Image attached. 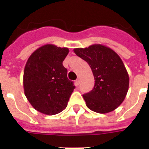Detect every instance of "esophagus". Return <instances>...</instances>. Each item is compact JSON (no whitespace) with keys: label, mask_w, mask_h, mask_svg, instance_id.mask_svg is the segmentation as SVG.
<instances>
[{"label":"esophagus","mask_w":149,"mask_h":149,"mask_svg":"<svg viewBox=\"0 0 149 149\" xmlns=\"http://www.w3.org/2000/svg\"><path fill=\"white\" fill-rule=\"evenodd\" d=\"M81 84V81H80V78H77V80L75 81V84H76V86H78L79 84Z\"/></svg>","instance_id":"34e87169"}]
</instances>
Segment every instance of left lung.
I'll list each match as a JSON object with an SVG mask.
<instances>
[{
  "label": "left lung",
  "mask_w": 149,
  "mask_h": 149,
  "mask_svg": "<svg viewBox=\"0 0 149 149\" xmlns=\"http://www.w3.org/2000/svg\"><path fill=\"white\" fill-rule=\"evenodd\" d=\"M87 62L95 78L93 90L83 95L89 109L107 113L123 102L128 91L129 76L120 56L113 50L100 44L74 49Z\"/></svg>",
  "instance_id": "left-lung-1"
}]
</instances>
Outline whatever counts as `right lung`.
I'll return each mask as SVG.
<instances>
[{"label": "right lung", "instance_id": "add662e5", "mask_svg": "<svg viewBox=\"0 0 149 149\" xmlns=\"http://www.w3.org/2000/svg\"><path fill=\"white\" fill-rule=\"evenodd\" d=\"M68 51V48L47 44L27 60L23 76L24 94L33 107L42 113L55 115L65 110L75 88L63 65Z\"/></svg>", "mask_w": 149, "mask_h": 149}]
</instances>
